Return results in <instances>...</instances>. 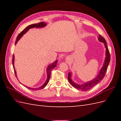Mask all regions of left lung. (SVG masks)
<instances>
[{
	"label": "left lung",
	"instance_id": "left-lung-1",
	"mask_svg": "<svg viewBox=\"0 0 121 121\" xmlns=\"http://www.w3.org/2000/svg\"><path fill=\"white\" fill-rule=\"evenodd\" d=\"M98 40L99 42H102L104 44L105 48V57L103 66L101 68L99 72L95 78L89 82L84 83L82 84H77L73 81L71 79L72 73L69 72L68 77L69 81V83L71 84V85L77 89L84 91L90 89L91 88L93 87L95 85H96L97 83L100 82L104 79V77L105 75V73L107 72L108 67V66L109 62H110V53H109L108 47L107 46V43L106 42L105 39L103 37H102L100 35H99Z\"/></svg>",
	"mask_w": 121,
	"mask_h": 121
}]
</instances>
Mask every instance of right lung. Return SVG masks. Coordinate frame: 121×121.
Masks as SVG:
<instances>
[{
  "instance_id": "obj_1",
  "label": "right lung",
  "mask_w": 121,
  "mask_h": 121,
  "mask_svg": "<svg viewBox=\"0 0 121 121\" xmlns=\"http://www.w3.org/2000/svg\"><path fill=\"white\" fill-rule=\"evenodd\" d=\"M47 25L46 23H45L44 22H41V23H39L38 24H32L31 25L28 26V27H27L24 30L22 31L19 34V35L17 36V38L16 41L15 42V45H16V44L17 43V42H18V41L21 39V38H22V37L26 33H27L29 29H32V28H43L45 27ZM14 54L13 55V69H14V73H15L16 76L17 77V74H16V71H15V69H14ZM57 63V60H56L55 61H54L53 63H52V64H50V65H49L47 67V69H46V73H47V79L46 80V81L45 82V83H44L42 86H41L40 87H38V88H31L30 87H28L25 86L24 85H23L24 86H25L26 87H27V88L31 89V90H40V89H43L45 87V86L47 85L48 84L49 79L50 78V74H51V71H52V69H53V68H54L56 66V65ZM21 84V83H20Z\"/></svg>"
}]
</instances>
